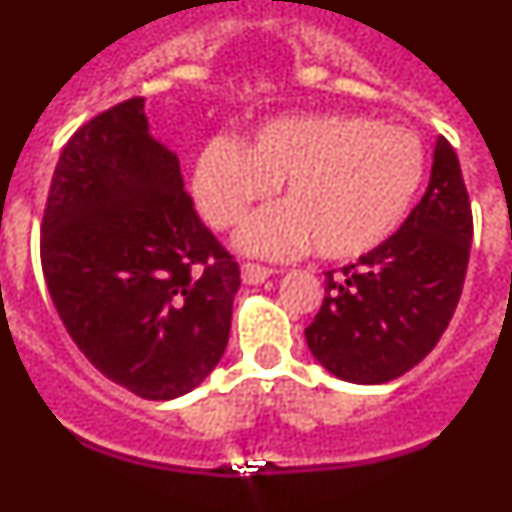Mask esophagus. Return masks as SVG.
<instances>
[{"instance_id":"1","label":"esophagus","mask_w":512,"mask_h":512,"mask_svg":"<svg viewBox=\"0 0 512 512\" xmlns=\"http://www.w3.org/2000/svg\"><path fill=\"white\" fill-rule=\"evenodd\" d=\"M241 274H243V282L261 284L264 279H269L271 274H274V269H269V266L264 264H251V261H246V264L241 266Z\"/></svg>"}]
</instances>
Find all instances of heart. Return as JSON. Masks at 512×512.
I'll list each match as a JSON object with an SVG mask.
<instances>
[{
	"label": "heart",
	"mask_w": 512,
	"mask_h": 512,
	"mask_svg": "<svg viewBox=\"0 0 512 512\" xmlns=\"http://www.w3.org/2000/svg\"><path fill=\"white\" fill-rule=\"evenodd\" d=\"M425 171L418 135L359 115L266 122L243 146L210 140L197 156L192 192L202 217L230 230L282 184L284 205L243 228L246 251L289 256L312 243L343 261L382 246L408 215Z\"/></svg>",
	"instance_id": "heart-1"
}]
</instances>
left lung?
Wrapping results in <instances>:
<instances>
[{
  "instance_id": "8db88e82",
  "label": "left lung",
  "mask_w": 512,
  "mask_h": 512,
  "mask_svg": "<svg viewBox=\"0 0 512 512\" xmlns=\"http://www.w3.org/2000/svg\"><path fill=\"white\" fill-rule=\"evenodd\" d=\"M472 230L459 158L441 135L428 189L400 230L356 264L325 271L323 305L305 328L312 356L354 384L410 372L454 318Z\"/></svg>"
}]
</instances>
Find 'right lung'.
I'll return each mask as SVG.
<instances>
[{
	"label": "right lung",
	"instance_id": "add662e5",
	"mask_svg": "<svg viewBox=\"0 0 512 512\" xmlns=\"http://www.w3.org/2000/svg\"><path fill=\"white\" fill-rule=\"evenodd\" d=\"M40 264L81 354L143 400L187 395L228 346L241 269L194 210L176 153L148 133L143 97L63 146Z\"/></svg>",
	"mask_w": 512,
	"mask_h": 512
}]
</instances>
